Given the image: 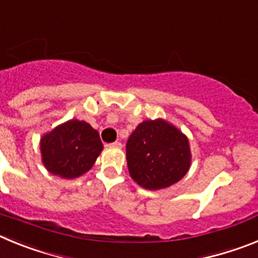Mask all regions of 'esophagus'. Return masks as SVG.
I'll return each mask as SVG.
<instances>
[{"instance_id":"esophagus-1","label":"esophagus","mask_w":258,"mask_h":258,"mask_svg":"<svg viewBox=\"0 0 258 258\" xmlns=\"http://www.w3.org/2000/svg\"><path fill=\"white\" fill-rule=\"evenodd\" d=\"M109 147H112V149H121V143L120 142H113V143H109Z\"/></svg>"}]
</instances>
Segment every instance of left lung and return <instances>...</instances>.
<instances>
[{
  "label": "left lung",
  "instance_id": "left-lung-1",
  "mask_svg": "<svg viewBox=\"0 0 258 258\" xmlns=\"http://www.w3.org/2000/svg\"><path fill=\"white\" fill-rule=\"evenodd\" d=\"M126 161L131 177L143 188L169 187L190 169L188 138L164 118L145 120L127 140Z\"/></svg>",
  "mask_w": 258,
  "mask_h": 258
}]
</instances>
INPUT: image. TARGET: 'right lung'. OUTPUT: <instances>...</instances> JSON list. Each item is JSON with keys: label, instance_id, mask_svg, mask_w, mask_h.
<instances>
[{"label": "right lung", "instance_id": "obj_1", "mask_svg": "<svg viewBox=\"0 0 258 258\" xmlns=\"http://www.w3.org/2000/svg\"><path fill=\"white\" fill-rule=\"evenodd\" d=\"M40 150L47 172L74 179L92 169L103 145L90 124L72 118L41 137Z\"/></svg>", "mask_w": 258, "mask_h": 258}]
</instances>
